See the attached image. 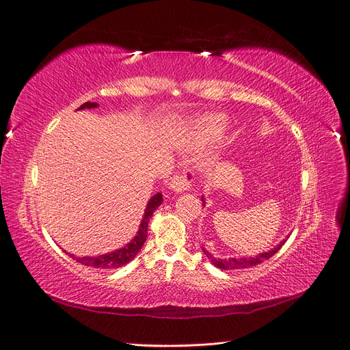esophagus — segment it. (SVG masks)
<instances>
[{
    "mask_svg": "<svg viewBox=\"0 0 350 350\" xmlns=\"http://www.w3.org/2000/svg\"><path fill=\"white\" fill-rule=\"evenodd\" d=\"M194 183V174L187 169L183 174H176L171 178V183H169V188L172 189L175 193H183V191H188L189 188L193 187Z\"/></svg>",
    "mask_w": 350,
    "mask_h": 350,
    "instance_id": "34e87169",
    "label": "esophagus"
}]
</instances>
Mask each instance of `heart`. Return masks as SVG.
Masks as SVG:
<instances>
[{"instance_id":"obj_1","label":"heart","mask_w":350,"mask_h":350,"mask_svg":"<svg viewBox=\"0 0 350 350\" xmlns=\"http://www.w3.org/2000/svg\"><path fill=\"white\" fill-rule=\"evenodd\" d=\"M228 120L225 115L220 113H208L197 118L191 125L193 139L200 143L206 144L208 142L217 140L221 131L225 130Z\"/></svg>"}]
</instances>
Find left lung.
I'll return each mask as SVG.
<instances>
[{
	"instance_id": "8db88e82",
	"label": "left lung",
	"mask_w": 350,
	"mask_h": 350,
	"mask_svg": "<svg viewBox=\"0 0 350 350\" xmlns=\"http://www.w3.org/2000/svg\"><path fill=\"white\" fill-rule=\"evenodd\" d=\"M201 198H203V197H201ZM203 203H204V200H203ZM284 242H286V239H283L276 248H273V250H270V251H267V252H261V254H258L257 257L216 258V257L211 256V254H210L206 248H203V252L206 254V257H208V260L211 261V264H215V266H216L217 269H220V270H238V269H247V267L257 266V264H261L262 261L269 260L270 257H273L274 254H276V252L282 248V245H283Z\"/></svg>"
}]
</instances>
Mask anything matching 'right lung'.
I'll return each mask as SVG.
<instances>
[{
  "label": "right lung",
  "mask_w": 350,
  "mask_h": 350,
  "mask_svg": "<svg viewBox=\"0 0 350 350\" xmlns=\"http://www.w3.org/2000/svg\"><path fill=\"white\" fill-rule=\"evenodd\" d=\"M98 107H99L98 103L86 102V103H83L79 109H92V108H98ZM162 201H163V198H162L161 193L154 194L149 200V203H147V207L144 210V216H143V220L140 224L139 232H137L134 239L130 243H126L124 248H120V250H116L109 254H102V256H98V257H81V258H76V260L79 262H81L83 266L93 267V269L109 270V269H118L121 266H125L126 262H130L137 256V254H139V251L144 245L146 238H147V226H149L150 217L153 216L154 210L162 204ZM71 257H74V256H71Z\"/></svg>",
  "instance_id": "add662e5"
}]
</instances>
